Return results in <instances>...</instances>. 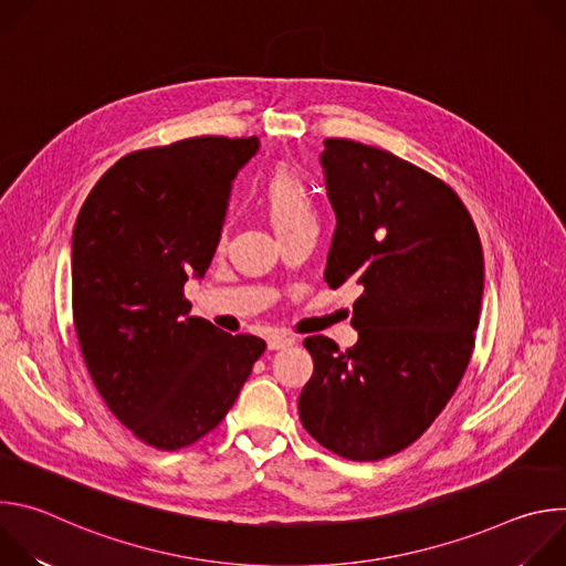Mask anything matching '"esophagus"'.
Instances as JSON below:
<instances>
[{
  "label": "esophagus",
  "mask_w": 566,
  "mask_h": 566,
  "mask_svg": "<svg viewBox=\"0 0 566 566\" xmlns=\"http://www.w3.org/2000/svg\"><path fill=\"white\" fill-rule=\"evenodd\" d=\"M293 343H295V336H291V334H273V336H269V349H284V347H289Z\"/></svg>",
  "instance_id": "34e87169"
}]
</instances>
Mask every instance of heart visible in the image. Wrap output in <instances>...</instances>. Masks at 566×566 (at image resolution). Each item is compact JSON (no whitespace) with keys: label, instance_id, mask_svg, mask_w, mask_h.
Masks as SVG:
<instances>
[{"label":"heart","instance_id":"obj_1","mask_svg":"<svg viewBox=\"0 0 566 566\" xmlns=\"http://www.w3.org/2000/svg\"><path fill=\"white\" fill-rule=\"evenodd\" d=\"M264 203L271 223L280 237L317 226V212L311 190L293 172H277L266 184Z\"/></svg>","mask_w":566,"mask_h":566}]
</instances>
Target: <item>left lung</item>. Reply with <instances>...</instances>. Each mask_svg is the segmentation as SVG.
Listing matches in <instances>:
<instances>
[{
  "mask_svg": "<svg viewBox=\"0 0 566 566\" xmlns=\"http://www.w3.org/2000/svg\"><path fill=\"white\" fill-rule=\"evenodd\" d=\"M319 166L338 219L325 280L360 286L358 343L340 352L325 336L304 340L313 374L297 410L317 443L376 461L430 428L468 367L481 241L454 190L391 151L327 138Z\"/></svg>",
  "mask_w": 566,
  "mask_h": 566,
  "instance_id": "left-lung-1",
  "label": "left lung"
}]
</instances>
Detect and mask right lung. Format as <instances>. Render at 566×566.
<instances>
[{"label": "right lung", "instance_id": "right-lung-1", "mask_svg": "<svg viewBox=\"0 0 566 566\" xmlns=\"http://www.w3.org/2000/svg\"><path fill=\"white\" fill-rule=\"evenodd\" d=\"M258 149V136H199L132 151L75 219L77 343L112 415L151 448L179 450L214 430L266 349L190 317L184 297L206 275L232 181Z\"/></svg>", "mask_w": 566, "mask_h": 566}]
</instances>
